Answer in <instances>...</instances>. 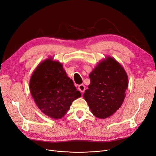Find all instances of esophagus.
Segmentation results:
<instances>
[{"mask_svg":"<svg viewBox=\"0 0 156 156\" xmlns=\"http://www.w3.org/2000/svg\"><path fill=\"white\" fill-rule=\"evenodd\" d=\"M78 90H79L81 92L83 93L84 91H85V87L84 85L81 84V85H80L78 87Z\"/></svg>","mask_w":156,"mask_h":156,"instance_id":"esophagus-1","label":"esophagus"}]
</instances>
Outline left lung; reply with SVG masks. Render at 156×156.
Instances as JSON below:
<instances>
[{"label":"left lung","instance_id":"8db88e82","mask_svg":"<svg viewBox=\"0 0 156 156\" xmlns=\"http://www.w3.org/2000/svg\"><path fill=\"white\" fill-rule=\"evenodd\" d=\"M90 83L83 96L91 112L99 119L112 116L122 105L128 87L123 67L108 56L100 61L89 74Z\"/></svg>","mask_w":156,"mask_h":156}]
</instances>
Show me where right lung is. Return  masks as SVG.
<instances>
[{"instance_id":"right-lung-1","label":"right lung","mask_w":156,"mask_h":156,"mask_svg":"<svg viewBox=\"0 0 156 156\" xmlns=\"http://www.w3.org/2000/svg\"><path fill=\"white\" fill-rule=\"evenodd\" d=\"M30 91L39 109L53 119H62L81 93L67 76L62 64L50 57L34 71Z\"/></svg>"}]
</instances>
